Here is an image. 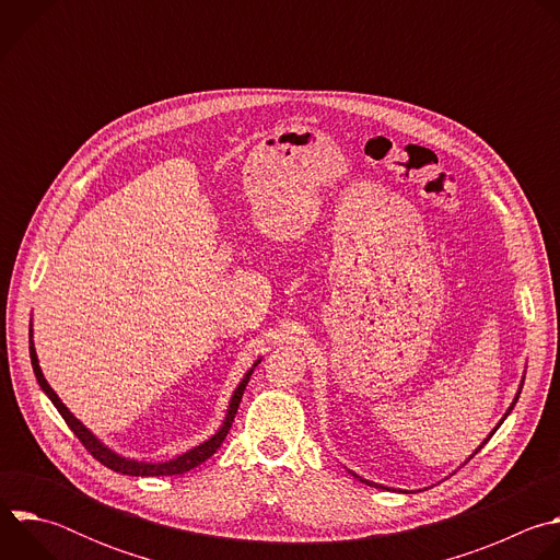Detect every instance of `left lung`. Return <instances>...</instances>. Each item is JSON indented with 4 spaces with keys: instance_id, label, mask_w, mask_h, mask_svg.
<instances>
[{
    "instance_id": "left-lung-1",
    "label": "left lung",
    "mask_w": 560,
    "mask_h": 560,
    "mask_svg": "<svg viewBox=\"0 0 560 560\" xmlns=\"http://www.w3.org/2000/svg\"><path fill=\"white\" fill-rule=\"evenodd\" d=\"M518 394H521V392H518ZM516 401H518V396H516V398H514V404H516ZM514 404H512V408H514ZM512 408H510V410H512ZM510 410H508V415H510ZM508 415H505V417H508ZM505 417H503V419H505ZM501 423H503V421H501ZM501 423H499V425H501ZM499 425H497V428H494V432H497V430H499ZM494 432H492V434H494ZM492 434H490V436H492ZM490 436H488V439H486V441H490ZM483 445H486V443H483ZM483 445H481V447H483ZM481 447H478V450H481ZM478 450H476V452H478ZM365 483H368V486H374V483H370V481H365ZM374 488H378V486H374Z\"/></svg>"
}]
</instances>
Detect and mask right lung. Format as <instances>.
Returning <instances> with one entry per match:
<instances>
[{
    "mask_svg": "<svg viewBox=\"0 0 560 560\" xmlns=\"http://www.w3.org/2000/svg\"><path fill=\"white\" fill-rule=\"evenodd\" d=\"M31 363H33V370H35V376H37L42 389L48 394L52 406L57 408V412H59L61 419L66 421V425L72 430V434H74L79 441H82V445L93 454V458H97L102 465H106V467H110V469H115V471H119V474H128V476H175V474L190 471L192 467H197V465H201L206 458H210V456L221 447L223 439L228 436V430L232 428L236 408H238V404H242L244 389H246V385H248V381H250V374H253V370H250V372L244 376V381L238 383V387L234 389L230 408H228V415H225V421H223L221 430H219L212 439H208L206 443L192 447L190 452H186V454H182V456H177V458H173V460H168V463H139V460H130V458H124V456L110 452L106 445H102L82 423H79V421L68 412V408L59 401V396L55 394V389H52V387L48 385V381L44 378L33 343H31ZM255 365H257V363H255Z\"/></svg>",
    "mask_w": 560,
    "mask_h": 560,
    "instance_id": "obj_1",
    "label": "right lung"
}]
</instances>
